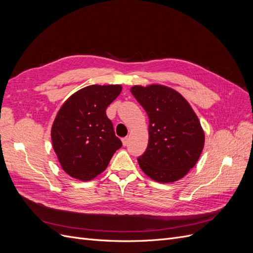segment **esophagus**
I'll return each instance as SVG.
<instances>
[{
	"label": "esophagus",
	"instance_id": "esophagus-1",
	"mask_svg": "<svg viewBox=\"0 0 253 253\" xmlns=\"http://www.w3.org/2000/svg\"><path fill=\"white\" fill-rule=\"evenodd\" d=\"M121 140H122V143H124L125 147L128 143V138H127V137H125V138H122Z\"/></svg>",
	"mask_w": 253,
	"mask_h": 253
}]
</instances>
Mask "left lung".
<instances>
[{
	"label": "left lung",
	"instance_id": "1",
	"mask_svg": "<svg viewBox=\"0 0 253 253\" xmlns=\"http://www.w3.org/2000/svg\"><path fill=\"white\" fill-rule=\"evenodd\" d=\"M131 91L149 117V143L138 164L157 182H174L196 165L205 144V132L189 102L175 89L151 84Z\"/></svg>",
	"mask_w": 253,
	"mask_h": 253
}]
</instances>
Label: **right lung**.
Instances as JSON below:
<instances>
[{"label":"right lung","mask_w":253,"mask_h":253,"mask_svg":"<svg viewBox=\"0 0 253 253\" xmlns=\"http://www.w3.org/2000/svg\"><path fill=\"white\" fill-rule=\"evenodd\" d=\"M121 90L119 84L85 86L68 98L57 113L50 132L52 148L71 177L94 179L121 148L105 113Z\"/></svg>","instance_id":"1"}]
</instances>
